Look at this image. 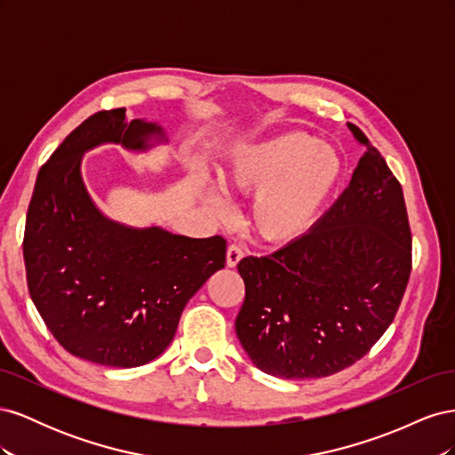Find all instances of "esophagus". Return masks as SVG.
<instances>
[{
	"mask_svg": "<svg viewBox=\"0 0 455 455\" xmlns=\"http://www.w3.org/2000/svg\"><path fill=\"white\" fill-rule=\"evenodd\" d=\"M243 256H244L243 246H239V244H229L228 246V266L229 267H235Z\"/></svg>",
	"mask_w": 455,
	"mask_h": 455,
	"instance_id": "esophagus-1",
	"label": "esophagus"
}]
</instances>
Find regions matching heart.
Here are the masks:
<instances>
[{"label":"heart","mask_w":455,"mask_h":455,"mask_svg":"<svg viewBox=\"0 0 455 455\" xmlns=\"http://www.w3.org/2000/svg\"><path fill=\"white\" fill-rule=\"evenodd\" d=\"M341 161L332 148L306 132H286L243 148L224 174V186L254 196L251 224L259 239L288 244L313 228L339 180ZM228 218L231 203L218 191L206 197Z\"/></svg>","instance_id":"b5f03b06"}]
</instances>
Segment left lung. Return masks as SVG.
Segmentation results:
<instances>
[{
	"label": "left lung",
	"instance_id": "1",
	"mask_svg": "<svg viewBox=\"0 0 455 455\" xmlns=\"http://www.w3.org/2000/svg\"><path fill=\"white\" fill-rule=\"evenodd\" d=\"M349 131L366 151L332 209L304 237L237 264V338L271 376L324 378L363 359L406 291L411 231L401 182L366 134Z\"/></svg>",
	"mask_w": 455,
	"mask_h": 455
}]
</instances>
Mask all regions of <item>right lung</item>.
I'll list each match as a JSON object with an SVG mask.
<instances>
[{"label": "right lung", "instance_id": "1", "mask_svg": "<svg viewBox=\"0 0 455 455\" xmlns=\"http://www.w3.org/2000/svg\"><path fill=\"white\" fill-rule=\"evenodd\" d=\"M156 123L102 109L66 136L41 167L26 214V281L41 319L79 359L114 368L154 361L172 341L180 315L226 266V239H191L104 218L81 180L84 151L116 142L148 149Z\"/></svg>", "mask_w": 455, "mask_h": 455}]
</instances>
